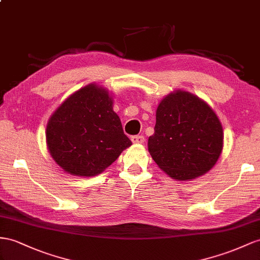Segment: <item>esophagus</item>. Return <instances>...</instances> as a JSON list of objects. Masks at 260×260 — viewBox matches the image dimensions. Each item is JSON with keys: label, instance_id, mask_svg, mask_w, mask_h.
Returning <instances> with one entry per match:
<instances>
[{"label": "esophagus", "instance_id": "esophagus-1", "mask_svg": "<svg viewBox=\"0 0 260 260\" xmlns=\"http://www.w3.org/2000/svg\"><path fill=\"white\" fill-rule=\"evenodd\" d=\"M131 141L134 144H143L145 142V137L142 135H135L131 137Z\"/></svg>", "mask_w": 260, "mask_h": 260}]
</instances>
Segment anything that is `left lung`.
<instances>
[{
    "label": "left lung",
    "instance_id": "8db88e82",
    "mask_svg": "<svg viewBox=\"0 0 260 260\" xmlns=\"http://www.w3.org/2000/svg\"><path fill=\"white\" fill-rule=\"evenodd\" d=\"M223 139L222 124L211 106L190 92L177 90L158 105L148 150L169 177L191 180L216 164Z\"/></svg>",
    "mask_w": 260,
    "mask_h": 260
}]
</instances>
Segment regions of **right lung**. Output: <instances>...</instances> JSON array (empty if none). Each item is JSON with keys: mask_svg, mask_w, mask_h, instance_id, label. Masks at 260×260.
<instances>
[{"mask_svg": "<svg viewBox=\"0 0 260 260\" xmlns=\"http://www.w3.org/2000/svg\"><path fill=\"white\" fill-rule=\"evenodd\" d=\"M46 142L56 164L78 177L101 174L132 145L109 91L95 83L73 93L54 112Z\"/></svg>", "mask_w": 260, "mask_h": 260, "instance_id": "right-lung-1", "label": "right lung"}]
</instances>
